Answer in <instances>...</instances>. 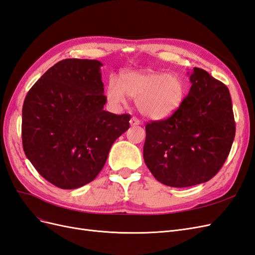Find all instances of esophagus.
<instances>
[{"label":"esophagus","mask_w":255,"mask_h":255,"mask_svg":"<svg viewBox=\"0 0 255 255\" xmlns=\"http://www.w3.org/2000/svg\"><path fill=\"white\" fill-rule=\"evenodd\" d=\"M129 125L132 127H135V126H139L140 125V121L139 119H137L136 117H132L129 120Z\"/></svg>","instance_id":"obj_1"}]
</instances>
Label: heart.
<instances>
[{"label": "heart", "instance_id": "heart-1", "mask_svg": "<svg viewBox=\"0 0 255 255\" xmlns=\"http://www.w3.org/2000/svg\"><path fill=\"white\" fill-rule=\"evenodd\" d=\"M186 86L180 75L163 72H125L120 82L112 76L107 83L106 99L113 107L135 99L138 111L154 120L170 117L182 105Z\"/></svg>", "mask_w": 255, "mask_h": 255}]
</instances>
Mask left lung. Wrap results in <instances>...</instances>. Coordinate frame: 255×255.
I'll list each match as a JSON object with an SVG mask.
<instances>
[{"label": "left lung", "instance_id": "obj_1", "mask_svg": "<svg viewBox=\"0 0 255 255\" xmlns=\"http://www.w3.org/2000/svg\"><path fill=\"white\" fill-rule=\"evenodd\" d=\"M191 87L172 116L145 126L143 159L167 186L210 181L229 155L235 137L232 100L225 84L203 69L189 74Z\"/></svg>", "mask_w": 255, "mask_h": 255}]
</instances>
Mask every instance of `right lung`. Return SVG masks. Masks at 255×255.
I'll return each mask as SVG.
<instances>
[{
  "instance_id": "right-lung-1",
  "label": "right lung",
  "mask_w": 255,
  "mask_h": 255,
  "mask_svg": "<svg viewBox=\"0 0 255 255\" xmlns=\"http://www.w3.org/2000/svg\"><path fill=\"white\" fill-rule=\"evenodd\" d=\"M101 61L68 58L51 67L25 97L22 143L41 176L61 189L96 179L130 116L104 111Z\"/></svg>"
}]
</instances>
